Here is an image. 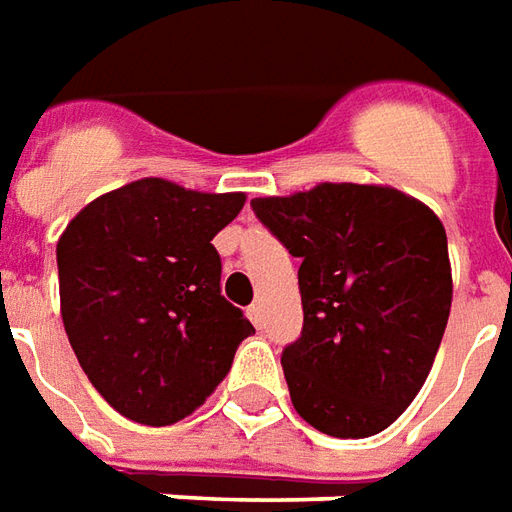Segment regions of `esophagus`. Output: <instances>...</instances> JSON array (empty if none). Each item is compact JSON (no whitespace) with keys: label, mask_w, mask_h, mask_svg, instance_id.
<instances>
[{"label":"esophagus","mask_w":512,"mask_h":512,"mask_svg":"<svg viewBox=\"0 0 512 512\" xmlns=\"http://www.w3.org/2000/svg\"><path fill=\"white\" fill-rule=\"evenodd\" d=\"M246 316H249V321H252L255 327H263V321H266V316H263V305H260V302L249 307V310H246Z\"/></svg>","instance_id":"esophagus-1"}]
</instances>
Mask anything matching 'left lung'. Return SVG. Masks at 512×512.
I'll return each mask as SVG.
<instances>
[{"label":"left lung","instance_id":"8db88e82","mask_svg":"<svg viewBox=\"0 0 512 512\" xmlns=\"http://www.w3.org/2000/svg\"><path fill=\"white\" fill-rule=\"evenodd\" d=\"M255 216L299 266L302 338L282 352L296 413L332 438H368L405 413L452 307L441 219L391 185L318 182L257 196Z\"/></svg>","mask_w":512,"mask_h":512}]
</instances>
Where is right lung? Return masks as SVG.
I'll return each instance as SVG.
<instances>
[{
	"mask_svg": "<svg viewBox=\"0 0 512 512\" xmlns=\"http://www.w3.org/2000/svg\"><path fill=\"white\" fill-rule=\"evenodd\" d=\"M246 194L144 177L96 196L57 241L60 316L82 371L121 416L166 427L216 391L249 318L221 296L213 238Z\"/></svg>",
	"mask_w": 512,
	"mask_h": 512,
	"instance_id": "right-lung-1",
	"label": "right lung"
}]
</instances>
